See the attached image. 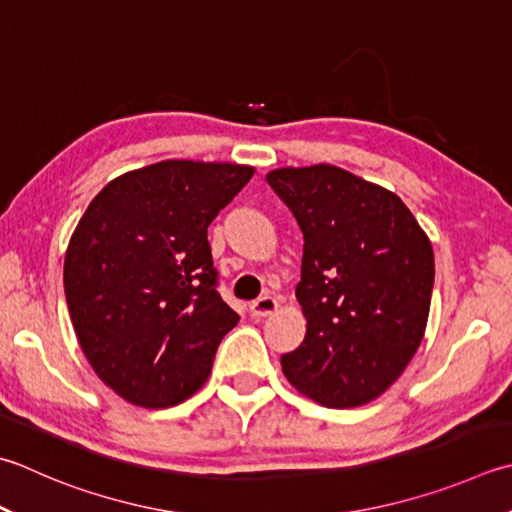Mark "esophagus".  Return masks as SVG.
Segmentation results:
<instances>
[{"instance_id": "esophagus-1", "label": "esophagus", "mask_w": 512, "mask_h": 512, "mask_svg": "<svg viewBox=\"0 0 512 512\" xmlns=\"http://www.w3.org/2000/svg\"><path fill=\"white\" fill-rule=\"evenodd\" d=\"M277 306H279V304H277L275 297L264 295V297H259V299H255L253 304H250V315L257 317V319H262V317L273 315L275 310H277Z\"/></svg>"}]
</instances>
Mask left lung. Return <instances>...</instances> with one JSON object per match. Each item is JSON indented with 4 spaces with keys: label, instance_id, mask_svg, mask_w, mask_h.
Returning a JSON list of instances; mask_svg holds the SVG:
<instances>
[{
    "label": "left lung",
    "instance_id": "obj_1",
    "mask_svg": "<svg viewBox=\"0 0 512 512\" xmlns=\"http://www.w3.org/2000/svg\"><path fill=\"white\" fill-rule=\"evenodd\" d=\"M266 182L304 233L295 295L308 330L282 355L284 375L322 406L368 404L422 344L433 246L402 199L348 170L277 168Z\"/></svg>",
    "mask_w": 512,
    "mask_h": 512
}]
</instances>
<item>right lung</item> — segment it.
Returning a JSON list of instances; mask_svg holds the SVG:
<instances>
[{
    "label": "right lung",
    "instance_id": "obj_1",
    "mask_svg": "<svg viewBox=\"0 0 512 512\" xmlns=\"http://www.w3.org/2000/svg\"><path fill=\"white\" fill-rule=\"evenodd\" d=\"M253 177L168 159L102 188L66 250L64 290L86 359L126 402L168 408L210 375L239 315L217 293L208 226Z\"/></svg>",
    "mask_w": 512,
    "mask_h": 512
}]
</instances>
